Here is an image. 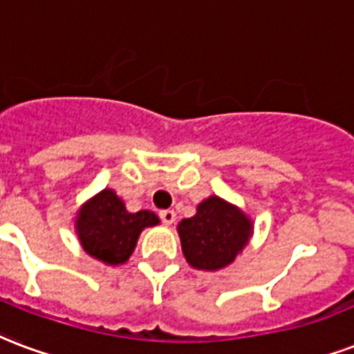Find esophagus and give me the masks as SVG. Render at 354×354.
<instances>
[{"label": "esophagus", "instance_id": "1", "mask_svg": "<svg viewBox=\"0 0 354 354\" xmlns=\"http://www.w3.org/2000/svg\"><path fill=\"white\" fill-rule=\"evenodd\" d=\"M159 217H161V221H163L167 226H171L172 223H174V219H176V213L172 212V209H163V212L159 213Z\"/></svg>", "mask_w": 354, "mask_h": 354}]
</instances>
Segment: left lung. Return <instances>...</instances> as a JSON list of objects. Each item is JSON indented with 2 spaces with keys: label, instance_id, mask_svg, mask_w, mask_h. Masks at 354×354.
<instances>
[{
  "label": "left lung",
  "instance_id": "left-lung-1",
  "mask_svg": "<svg viewBox=\"0 0 354 354\" xmlns=\"http://www.w3.org/2000/svg\"><path fill=\"white\" fill-rule=\"evenodd\" d=\"M182 252L191 267L219 271L234 263L254 234V223L241 207L217 195L207 196L196 213L178 223Z\"/></svg>",
  "mask_w": 354,
  "mask_h": 354
}]
</instances>
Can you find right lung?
<instances>
[{
	"label": "right lung",
	"instance_id": "add662e5",
	"mask_svg": "<svg viewBox=\"0 0 354 354\" xmlns=\"http://www.w3.org/2000/svg\"><path fill=\"white\" fill-rule=\"evenodd\" d=\"M156 225H159L156 213L148 209L129 213L122 198L109 187L83 202L74 217L75 236L83 250L113 267L126 263L141 232Z\"/></svg>",
	"mask_w": 354,
	"mask_h": 354
}]
</instances>
